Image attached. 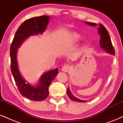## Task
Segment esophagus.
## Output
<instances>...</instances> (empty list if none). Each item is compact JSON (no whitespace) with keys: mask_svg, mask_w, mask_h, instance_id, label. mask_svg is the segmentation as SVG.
Listing matches in <instances>:
<instances>
[{"mask_svg":"<svg viewBox=\"0 0 123 123\" xmlns=\"http://www.w3.org/2000/svg\"><path fill=\"white\" fill-rule=\"evenodd\" d=\"M70 66L69 65L65 64L64 65L62 66V70L63 72H68V70L70 69Z\"/></svg>","mask_w":123,"mask_h":123,"instance_id":"esophagus-1","label":"esophagus"}]
</instances>
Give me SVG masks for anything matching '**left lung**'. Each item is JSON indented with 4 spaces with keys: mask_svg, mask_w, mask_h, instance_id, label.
I'll list each match as a JSON object with an SVG mask.
<instances>
[{
    "mask_svg": "<svg viewBox=\"0 0 123 123\" xmlns=\"http://www.w3.org/2000/svg\"><path fill=\"white\" fill-rule=\"evenodd\" d=\"M87 24H88L91 26H95L97 25V24L95 23H92V22H86ZM99 28H98V33L100 35V40H99V43L101 47L104 49V50H105L106 51L108 52V53L111 54H115V49H114L112 43H111V41L110 37V35L109 34V32L108 31L106 30V29L105 28V26H104L101 24H99ZM66 92H67L68 95L70 99L73 100V101H77L79 102H86V101H83V100H80L79 99L76 98L75 97H74L72 95L71 92H70L69 88H68L67 90H66Z\"/></svg>",
    "mask_w": 123,
    "mask_h": 123,
    "instance_id": "8db88e82",
    "label": "left lung"
}]
</instances>
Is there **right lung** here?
Segmentation results:
<instances>
[{"instance_id": "1", "label": "right lung", "mask_w": 123, "mask_h": 123, "mask_svg": "<svg viewBox=\"0 0 123 123\" xmlns=\"http://www.w3.org/2000/svg\"><path fill=\"white\" fill-rule=\"evenodd\" d=\"M49 19L50 17L47 15H42L26 19L18 28L10 46L11 70L18 90L21 95L35 101H43L48 97L49 87L58 73V70L57 68L44 73L41 77L39 85L36 87H32L26 83L19 73L16 58L17 51L26 37L42 33L46 29Z\"/></svg>"}]
</instances>
